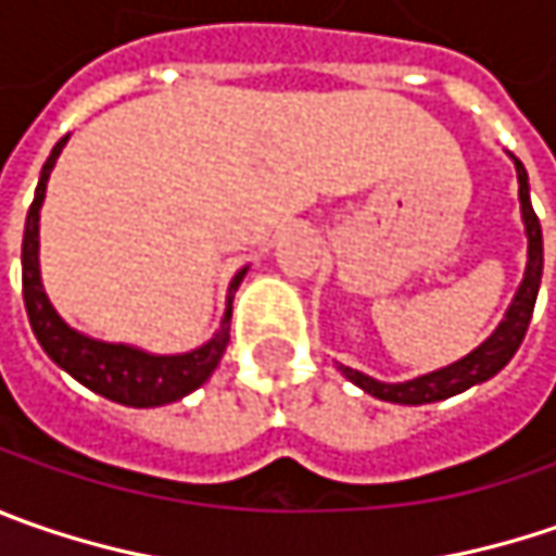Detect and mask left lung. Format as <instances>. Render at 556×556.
Segmentation results:
<instances>
[{"mask_svg": "<svg viewBox=\"0 0 556 556\" xmlns=\"http://www.w3.org/2000/svg\"><path fill=\"white\" fill-rule=\"evenodd\" d=\"M517 161V157H514ZM517 180H519V207H522V220H526V236H529V264H526V277L519 286L517 299L510 304L507 317L501 320L495 332L479 345V349L467 354L464 361L451 364L445 370H435V374L420 376V379H410V382H399V386H389V382H376L370 376L357 374L351 367H342V374L349 376L354 386H361L364 392H370L374 399L395 401V404H429V401H442L470 389L476 382L495 376L514 354H517L519 342L529 329L532 320V311H535V299H539V286H542V264H544V249H542V224L532 211L529 202V174L526 167L517 161Z\"/></svg>", "mask_w": 556, "mask_h": 556, "instance_id": "obj_1", "label": "left lung"}]
</instances>
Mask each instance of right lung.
<instances>
[{"mask_svg": "<svg viewBox=\"0 0 556 556\" xmlns=\"http://www.w3.org/2000/svg\"><path fill=\"white\" fill-rule=\"evenodd\" d=\"M64 142H67V136L55 142L52 155L42 164L37 195H34V205L27 211V224H24L21 282H24V307H27V317L34 326V336L61 370H67L77 382H84L86 389L117 401V404H130V407L170 404V401L189 395L192 389H199L220 364L227 342H230V307H227V317L217 329V336L189 354H146L130 345H109V342H96L64 324L55 314V307L49 304L42 282H39V205L46 199V180L55 167V157L61 155ZM242 274L232 279V289L239 286Z\"/></svg>", "mask_w": 556, "mask_h": 556, "instance_id": "add662e5", "label": "right lung"}]
</instances>
